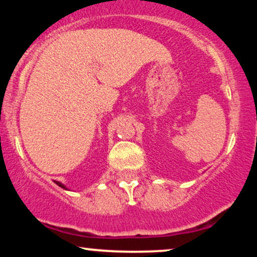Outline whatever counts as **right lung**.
Masks as SVG:
<instances>
[{"label": "right lung", "instance_id": "add662e5", "mask_svg": "<svg viewBox=\"0 0 257 257\" xmlns=\"http://www.w3.org/2000/svg\"><path fill=\"white\" fill-rule=\"evenodd\" d=\"M55 184H56V185H59V186H60V188H62V189H65V190H68L67 188H66V186H65V185H63V184H62V183H60V182H56V180H55Z\"/></svg>", "mask_w": 257, "mask_h": 257}]
</instances>
